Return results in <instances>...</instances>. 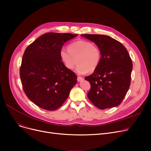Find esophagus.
<instances>
[{"label": "esophagus", "instance_id": "obj_1", "mask_svg": "<svg viewBox=\"0 0 151 151\" xmlns=\"http://www.w3.org/2000/svg\"><path fill=\"white\" fill-rule=\"evenodd\" d=\"M83 80H84V78L83 77H81V76H78V78H77V80L79 82L83 81Z\"/></svg>", "mask_w": 151, "mask_h": 151}]
</instances>
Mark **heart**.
<instances>
[{
  "label": "heart",
  "instance_id": "b5f03b06",
  "mask_svg": "<svg viewBox=\"0 0 151 151\" xmlns=\"http://www.w3.org/2000/svg\"><path fill=\"white\" fill-rule=\"evenodd\" d=\"M59 55L63 64L69 70L73 69L77 62L76 71L79 74L93 72L99 67L101 59L99 47L91 42L83 40L71 43L68 48L62 47Z\"/></svg>",
  "mask_w": 151,
  "mask_h": 151
}]
</instances>
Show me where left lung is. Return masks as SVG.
Returning <instances> with one entry per match:
<instances>
[{
    "label": "left lung",
    "mask_w": 151,
    "mask_h": 151,
    "mask_svg": "<svg viewBox=\"0 0 151 151\" xmlns=\"http://www.w3.org/2000/svg\"><path fill=\"white\" fill-rule=\"evenodd\" d=\"M81 36L93 42L101 53L99 67L85 78L91 84L89 99L100 109L118 106L130 86L133 64L127 50L121 43L107 35Z\"/></svg>",
    "instance_id": "8db88e82"
}]
</instances>
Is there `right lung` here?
Segmentation results:
<instances>
[{
	"label": "right lung",
	"instance_id": "obj_1",
	"mask_svg": "<svg viewBox=\"0 0 151 151\" xmlns=\"http://www.w3.org/2000/svg\"><path fill=\"white\" fill-rule=\"evenodd\" d=\"M77 34L46 33L29 45L24 52L19 75L27 98L42 109L60 107L77 83V76L62 62L63 45Z\"/></svg>",
	"mask_w": 151,
	"mask_h": 151
}]
</instances>
